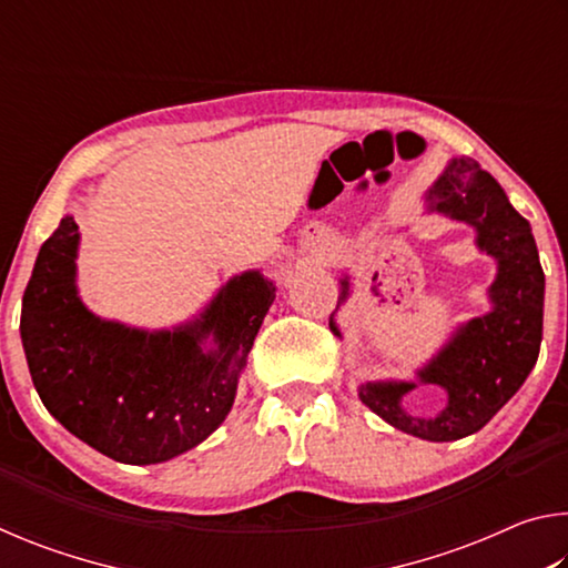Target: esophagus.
Returning <instances> with one entry per match:
<instances>
[{
	"instance_id": "1",
	"label": "esophagus",
	"mask_w": 568,
	"mask_h": 568,
	"mask_svg": "<svg viewBox=\"0 0 568 568\" xmlns=\"http://www.w3.org/2000/svg\"><path fill=\"white\" fill-rule=\"evenodd\" d=\"M321 255H323V253H321Z\"/></svg>"
}]
</instances>
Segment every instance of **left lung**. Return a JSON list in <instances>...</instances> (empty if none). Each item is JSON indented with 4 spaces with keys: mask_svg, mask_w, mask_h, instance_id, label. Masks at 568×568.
I'll return each mask as SVG.
<instances>
[{
    "mask_svg": "<svg viewBox=\"0 0 568 568\" xmlns=\"http://www.w3.org/2000/svg\"><path fill=\"white\" fill-rule=\"evenodd\" d=\"M428 213L476 227V245L496 257L498 273L488 287L491 313L460 325L438 355L418 371V383L446 390V408L434 418L410 416L403 396L413 381L361 383L358 396L393 428L423 440H458L476 434L524 386L536 365L544 331V271L531 225L508 203L501 185L470 158H454L430 185ZM341 303L348 277L341 281ZM331 331L341 335L338 325Z\"/></svg>",
    "mask_w": 568,
    "mask_h": 568,
    "instance_id": "left-lung-1",
    "label": "left lung"
}]
</instances>
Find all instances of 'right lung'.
Listing matches in <instances>:
<instances>
[{"instance_id":"obj_1","label":"right lung","mask_w":568,"mask_h":568,"mask_svg":"<svg viewBox=\"0 0 568 568\" xmlns=\"http://www.w3.org/2000/svg\"><path fill=\"white\" fill-rule=\"evenodd\" d=\"M77 245L80 233L67 215L40 247L22 297L19 333L44 408L120 464H162L203 444L233 408L275 283L261 271L240 273L200 318L150 333L84 307Z\"/></svg>"}]
</instances>
